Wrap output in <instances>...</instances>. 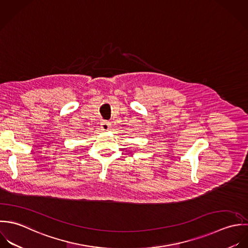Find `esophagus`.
<instances>
[{
  "label": "esophagus",
  "mask_w": 248,
  "mask_h": 248,
  "mask_svg": "<svg viewBox=\"0 0 248 248\" xmlns=\"http://www.w3.org/2000/svg\"><path fill=\"white\" fill-rule=\"evenodd\" d=\"M110 123L108 121H103L101 124H100V126H101V129L104 130V131H107L108 129H110Z\"/></svg>",
  "instance_id": "1"
}]
</instances>
